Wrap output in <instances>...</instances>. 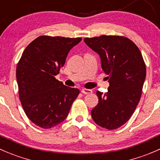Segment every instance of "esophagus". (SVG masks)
I'll return each instance as SVG.
<instances>
[{
	"mask_svg": "<svg viewBox=\"0 0 160 160\" xmlns=\"http://www.w3.org/2000/svg\"><path fill=\"white\" fill-rule=\"evenodd\" d=\"M81 92L83 93V94H91V93H92V90H90V89H85V88H83V89H82V90H81Z\"/></svg>",
	"mask_w": 160,
	"mask_h": 160,
	"instance_id": "34e87169",
	"label": "esophagus"
}]
</instances>
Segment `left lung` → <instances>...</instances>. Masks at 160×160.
Instances as JSON below:
<instances>
[{
    "label": "left lung",
    "mask_w": 160,
    "mask_h": 160,
    "mask_svg": "<svg viewBox=\"0 0 160 160\" xmlns=\"http://www.w3.org/2000/svg\"><path fill=\"white\" fill-rule=\"evenodd\" d=\"M84 42L101 58L109 87L103 94L97 91L98 103L91 110L96 124L108 130L119 128L128 121L142 96L146 67L138 48L121 36L85 38Z\"/></svg>",
    "instance_id": "1"
}]
</instances>
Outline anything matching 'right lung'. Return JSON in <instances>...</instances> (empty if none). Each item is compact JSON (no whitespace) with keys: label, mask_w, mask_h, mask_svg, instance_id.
I'll return each instance as SVG.
<instances>
[{"label":"right lung","mask_w":160,"mask_h":160,"mask_svg":"<svg viewBox=\"0 0 160 160\" xmlns=\"http://www.w3.org/2000/svg\"><path fill=\"white\" fill-rule=\"evenodd\" d=\"M82 39L41 36L23 52L17 65L18 95L25 113L44 129L65 120L80 94L77 88L65 86L55 79L69 51Z\"/></svg>","instance_id":"add662e5"}]
</instances>
